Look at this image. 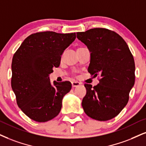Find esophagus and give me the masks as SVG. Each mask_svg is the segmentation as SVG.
<instances>
[{
  "mask_svg": "<svg viewBox=\"0 0 146 146\" xmlns=\"http://www.w3.org/2000/svg\"><path fill=\"white\" fill-rule=\"evenodd\" d=\"M79 85H80V83L77 81H74L72 82V87H76Z\"/></svg>",
  "mask_w": 146,
  "mask_h": 146,
  "instance_id": "obj_1",
  "label": "esophagus"
}]
</instances>
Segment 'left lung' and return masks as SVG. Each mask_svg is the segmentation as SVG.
<instances>
[{"mask_svg": "<svg viewBox=\"0 0 146 146\" xmlns=\"http://www.w3.org/2000/svg\"><path fill=\"white\" fill-rule=\"evenodd\" d=\"M77 38L91 53L88 72L100 76L96 86L84 84L87 89L82 106L93 119L106 121L116 117L129 101L135 84V62L127 44L116 32L93 28L78 32Z\"/></svg>", "mask_w": 146, "mask_h": 146, "instance_id": "left-lung-1", "label": "left lung"}]
</instances>
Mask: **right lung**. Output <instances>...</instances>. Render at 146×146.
<instances>
[{
	"mask_svg": "<svg viewBox=\"0 0 146 146\" xmlns=\"http://www.w3.org/2000/svg\"><path fill=\"white\" fill-rule=\"evenodd\" d=\"M75 38L76 33L37 32L27 37L14 54L11 87L19 108L32 120L44 123L60 112L72 84H52L49 74L59 67L63 53Z\"/></svg>",
	"mask_w": 146,
	"mask_h": 146,
	"instance_id": "right-lung-1",
	"label": "right lung"
}]
</instances>
